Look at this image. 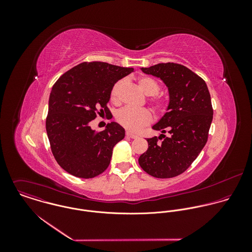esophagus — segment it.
<instances>
[{"label":"esophagus","instance_id":"esophagus-1","mask_svg":"<svg viewBox=\"0 0 252 252\" xmlns=\"http://www.w3.org/2000/svg\"><path fill=\"white\" fill-rule=\"evenodd\" d=\"M126 136L129 137V138H131V139H137V138H138L137 135L132 134V133H130V132H126Z\"/></svg>","mask_w":252,"mask_h":252}]
</instances>
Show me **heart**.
<instances>
[{"instance_id":"obj_1","label":"heart","mask_w":252,"mask_h":252,"mask_svg":"<svg viewBox=\"0 0 252 252\" xmlns=\"http://www.w3.org/2000/svg\"><path fill=\"white\" fill-rule=\"evenodd\" d=\"M140 90L145 96H153L158 93L159 85L155 79L150 76H140L137 80ZM124 84L123 80H118L111 88L110 101L114 104L118 103L119 92ZM153 108L158 111L164 110L166 103L162 98L156 97L152 100ZM116 119L120 125L131 132H139L144 126L151 122V114L146 109H134V108H122L118 111Z\"/></svg>"}]
</instances>
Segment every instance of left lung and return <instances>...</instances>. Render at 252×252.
I'll list each match as a JSON object with an SVG mask.
<instances>
[{
  "instance_id": "8db88e82",
  "label": "left lung",
  "mask_w": 252,
  "mask_h": 252,
  "mask_svg": "<svg viewBox=\"0 0 252 252\" xmlns=\"http://www.w3.org/2000/svg\"><path fill=\"white\" fill-rule=\"evenodd\" d=\"M141 70L164 82L169 105L152 126L162 134L146 140L148 148L140 156L139 164L154 178H174L187 170L207 144L214 115L211 95L205 80L180 64L162 63ZM167 129L169 137L163 135Z\"/></svg>"
}]
</instances>
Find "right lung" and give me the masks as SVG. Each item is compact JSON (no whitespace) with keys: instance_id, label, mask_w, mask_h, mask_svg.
I'll return each instance as SVG.
<instances>
[{"instance_id":"right-lung-1","label":"right lung","mask_w":252,"mask_h":252,"mask_svg":"<svg viewBox=\"0 0 252 252\" xmlns=\"http://www.w3.org/2000/svg\"><path fill=\"white\" fill-rule=\"evenodd\" d=\"M134 72L104 62H84L65 72L55 82L48 101L45 127L52 153L67 173L92 179L104 173L114 145L125 130L110 122L96 132L90 122L97 114H110L108 103L112 86Z\"/></svg>"}]
</instances>
